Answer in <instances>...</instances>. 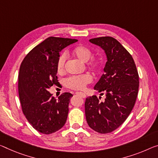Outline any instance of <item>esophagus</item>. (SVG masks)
<instances>
[{"instance_id": "1", "label": "esophagus", "mask_w": 158, "mask_h": 158, "mask_svg": "<svg viewBox=\"0 0 158 158\" xmlns=\"http://www.w3.org/2000/svg\"><path fill=\"white\" fill-rule=\"evenodd\" d=\"M76 94H77V95H79V96L82 97V98H86L85 94H84V93H81V92H77V93H76Z\"/></svg>"}]
</instances>
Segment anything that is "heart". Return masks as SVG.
Returning a JSON list of instances; mask_svg holds the SVG:
<instances>
[{"instance_id":"obj_1","label":"heart","mask_w":158,"mask_h":158,"mask_svg":"<svg viewBox=\"0 0 158 158\" xmlns=\"http://www.w3.org/2000/svg\"><path fill=\"white\" fill-rule=\"evenodd\" d=\"M72 54L75 57L82 62L87 61V67L94 73L101 71L102 63L98 58H92L93 52L90 48L83 45L77 46L72 49ZM67 60V56L65 53L60 54L56 61V71L59 74H63L65 71V65ZM91 77L88 75H81L77 76L68 77L65 81V85L68 88L75 90H82L87 85L91 82Z\"/></svg>"}]
</instances>
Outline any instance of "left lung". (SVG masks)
I'll return each mask as SVG.
<instances>
[{
	"mask_svg": "<svg viewBox=\"0 0 158 158\" xmlns=\"http://www.w3.org/2000/svg\"><path fill=\"white\" fill-rule=\"evenodd\" d=\"M101 47L107 58L104 73L94 89L104 94V101L93 95L85 103L87 122L99 133H111L119 127L131 112L136 100L139 76L132 56L111 37L89 40Z\"/></svg>",
	"mask_w": 158,
	"mask_h": 158,
	"instance_id": "left-lung-1",
	"label": "left lung"
}]
</instances>
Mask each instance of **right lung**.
Segmentation results:
<instances>
[{
  "label": "right lung",
  "mask_w": 158,
  "mask_h": 158,
  "mask_svg": "<svg viewBox=\"0 0 158 158\" xmlns=\"http://www.w3.org/2000/svg\"><path fill=\"white\" fill-rule=\"evenodd\" d=\"M77 41L48 37L33 48L20 65L18 93L22 110L32 127L44 134L57 131L66 121L73 94L64 93L56 99L48 89L59 83L56 61L59 52Z\"/></svg>",
  "instance_id": "right-lung-1"
}]
</instances>
